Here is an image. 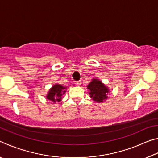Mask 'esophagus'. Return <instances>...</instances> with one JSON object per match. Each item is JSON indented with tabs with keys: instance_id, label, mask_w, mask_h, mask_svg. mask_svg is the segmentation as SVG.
Listing matches in <instances>:
<instances>
[{
	"instance_id": "obj_1",
	"label": "esophagus",
	"mask_w": 158,
	"mask_h": 158,
	"mask_svg": "<svg viewBox=\"0 0 158 158\" xmlns=\"http://www.w3.org/2000/svg\"><path fill=\"white\" fill-rule=\"evenodd\" d=\"M77 84L78 85H81V81H77Z\"/></svg>"
}]
</instances>
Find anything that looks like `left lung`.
<instances>
[{"instance_id": "left-lung-1", "label": "left lung", "mask_w": 158, "mask_h": 158, "mask_svg": "<svg viewBox=\"0 0 158 158\" xmlns=\"http://www.w3.org/2000/svg\"><path fill=\"white\" fill-rule=\"evenodd\" d=\"M87 89L90 90V97L96 102H103L108 98L106 95L109 92V89L98 79H93L91 82L87 85Z\"/></svg>"}]
</instances>
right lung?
Wrapping results in <instances>:
<instances>
[{
    "instance_id": "add662e5",
    "label": "right lung",
    "mask_w": 158,
    "mask_h": 158,
    "mask_svg": "<svg viewBox=\"0 0 158 158\" xmlns=\"http://www.w3.org/2000/svg\"><path fill=\"white\" fill-rule=\"evenodd\" d=\"M67 87H64L60 84H56L52 87L47 95V99L52 101L53 103L60 102L62 99V96L66 92Z\"/></svg>"
}]
</instances>
